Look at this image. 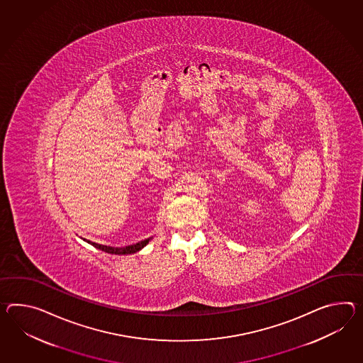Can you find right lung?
Segmentation results:
<instances>
[{
  "label": "right lung",
  "instance_id": "right-lung-1",
  "mask_svg": "<svg viewBox=\"0 0 363 363\" xmlns=\"http://www.w3.org/2000/svg\"><path fill=\"white\" fill-rule=\"evenodd\" d=\"M89 244H91L93 247H97V249H101V250H104V252H106V253H110V255H131V253H136V252H139L140 249L145 247L148 242H150L152 238L150 239L143 240L140 242H136V244H133V245H128V247H107V245H101V244H97V242H91V241H89V240L84 239Z\"/></svg>",
  "mask_w": 363,
  "mask_h": 363
}]
</instances>
